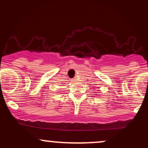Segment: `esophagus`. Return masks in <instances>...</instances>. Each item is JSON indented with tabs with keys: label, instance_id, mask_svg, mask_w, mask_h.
Returning <instances> with one entry per match:
<instances>
[{
	"label": "esophagus",
	"instance_id": "obj_1",
	"mask_svg": "<svg viewBox=\"0 0 148 148\" xmlns=\"http://www.w3.org/2000/svg\"><path fill=\"white\" fill-rule=\"evenodd\" d=\"M71 81H72V82H75V80L72 79V80H71Z\"/></svg>",
	"mask_w": 148,
	"mask_h": 148
}]
</instances>
